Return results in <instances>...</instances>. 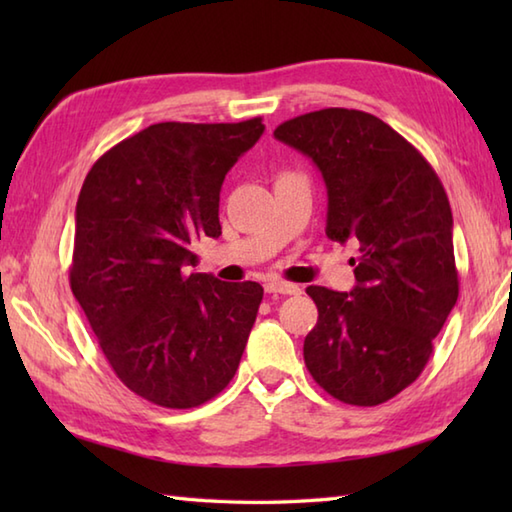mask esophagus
<instances>
[{
    "label": "esophagus",
    "mask_w": 512,
    "mask_h": 512,
    "mask_svg": "<svg viewBox=\"0 0 512 512\" xmlns=\"http://www.w3.org/2000/svg\"><path fill=\"white\" fill-rule=\"evenodd\" d=\"M266 292H270V295H299L301 288L295 284H288V281L270 279L266 281Z\"/></svg>",
    "instance_id": "obj_1"
}]
</instances>
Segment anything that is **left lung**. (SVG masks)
Segmentation results:
<instances>
[{"instance_id": "obj_1", "label": "left lung", "mask_w": 512, "mask_h": 512, "mask_svg": "<svg viewBox=\"0 0 512 512\" xmlns=\"http://www.w3.org/2000/svg\"><path fill=\"white\" fill-rule=\"evenodd\" d=\"M275 138L319 167L325 235L358 244L350 292L306 288L319 319L303 361L336 400L380 405L422 374L458 301L449 198L420 151L367 112H310L281 123Z\"/></svg>"}]
</instances>
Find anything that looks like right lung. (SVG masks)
I'll use <instances>...</instances> for the list:
<instances>
[{
	"label": "right lung",
	"instance_id": "add662e5",
	"mask_svg": "<svg viewBox=\"0 0 512 512\" xmlns=\"http://www.w3.org/2000/svg\"><path fill=\"white\" fill-rule=\"evenodd\" d=\"M262 134V118L156 123L85 176L72 295L114 374L154 405H204L237 372L264 288L189 273L191 244L222 235V182Z\"/></svg>",
	"mask_w": 512,
	"mask_h": 512
}]
</instances>
